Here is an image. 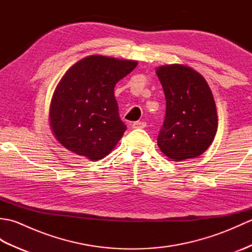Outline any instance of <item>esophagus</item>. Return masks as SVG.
I'll list each match as a JSON object with an SVG mask.
<instances>
[{"label": "esophagus", "mask_w": 252, "mask_h": 252, "mask_svg": "<svg viewBox=\"0 0 252 252\" xmlns=\"http://www.w3.org/2000/svg\"><path fill=\"white\" fill-rule=\"evenodd\" d=\"M145 126H146V122H144V121L133 122V125H132L133 129H144Z\"/></svg>", "instance_id": "1"}]
</instances>
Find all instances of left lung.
I'll list each match as a JSON object with an SVG mask.
<instances>
[{
  "label": "left lung",
  "mask_w": 252,
  "mask_h": 252,
  "mask_svg": "<svg viewBox=\"0 0 252 252\" xmlns=\"http://www.w3.org/2000/svg\"><path fill=\"white\" fill-rule=\"evenodd\" d=\"M165 96V116L158 146L173 161L200 156L211 145L218 115L210 88L200 73L184 65L156 70Z\"/></svg>",
  "instance_id": "1"
}]
</instances>
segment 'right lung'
Masks as SVG:
<instances>
[{"label":"right lung","instance_id":"obj_1","mask_svg":"<svg viewBox=\"0 0 252 252\" xmlns=\"http://www.w3.org/2000/svg\"><path fill=\"white\" fill-rule=\"evenodd\" d=\"M136 66L135 61L91 55L68 69L50 108L51 127L63 147L92 161L115 148L126 126L119 117L114 90Z\"/></svg>","mask_w":252,"mask_h":252}]
</instances>
